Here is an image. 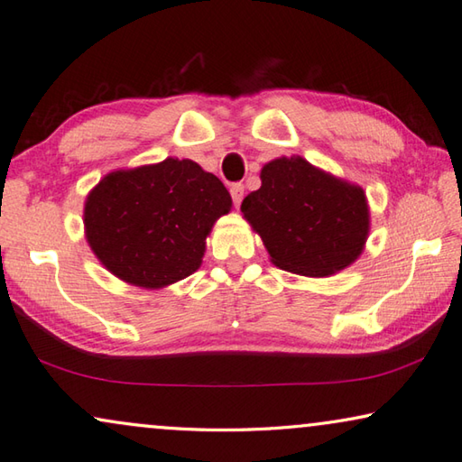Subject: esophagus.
I'll list each match as a JSON object with an SVG mask.
<instances>
[{
	"instance_id": "1",
	"label": "esophagus",
	"mask_w": 462,
	"mask_h": 462,
	"mask_svg": "<svg viewBox=\"0 0 462 462\" xmlns=\"http://www.w3.org/2000/svg\"><path fill=\"white\" fill-rule=\"evenodd\" d=\"M231 197H233V203L239 207V203H241V199H243V193H245V187L241 185V182H235V185H231Z\"/></svg>"
}]
</instances>
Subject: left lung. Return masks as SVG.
<instances>
[{
  "mask_svg": "<svg viewBox=\"0 0 462 462\" xmlns=\"http://www.w3.org/2000/svg\"><path fill=\"white\" fill-rule=\"evenodd\" d=\"M241 213L277 267L310 277L332 275L358 259L370 227L364 190L301 156L267 162Z\"/></svg>",
  "mask_w": 462,
  "mask_h": 462,
  "instance_id": "obj_1",
  "label": "left lung"
}]
</instances>
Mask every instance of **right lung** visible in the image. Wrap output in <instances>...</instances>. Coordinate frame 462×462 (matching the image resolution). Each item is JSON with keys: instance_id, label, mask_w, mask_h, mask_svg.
<instances>
[{"instance_id": "right-lung-1", "label": "right lung", "mask_w": 462, "mask_h": 462, "mask_svg": "<svg viewBox=\"0 0 462 462\" xmlns=\"http://www.w3.org/2000/svg\"><path fill=\"white\" fill-rule=\"evenodd\" d=\"M229 208L215 175L167 159L104 177L86 199V239L108 272L156 290L197 272L208 231Z\"/></svg>"}]
</instances>
